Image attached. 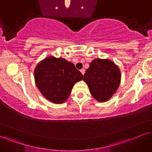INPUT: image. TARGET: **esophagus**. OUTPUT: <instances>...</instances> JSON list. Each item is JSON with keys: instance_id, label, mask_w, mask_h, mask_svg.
Wrapping results in <instances>:
<instances>
[{"instance_id": "obj_1", "label": "esophagus", "mask_w": 152, "mask_h": 152, "mask_svg": "<svg viewBox=\"0 0 152 152\" xmlns=\"http://www.w3.org/2000/svg\"><path fill=\"white\" fill-rule=\"evenodd\" d=\"M80 72H81L82 74L84 75V74H85V69H81V70H80Z\"/></svg>"}]
</instances>
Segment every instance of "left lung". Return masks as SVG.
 <instances>
[{"label": "left lung", "instance_id": "left-lung-1", "mask_svg": "<svg viewBox=\"0 0 152 152\" xmlns=\"http://www.w3.org/2000/svg\"><path fill=\"white\" fill-rule=\"evenodd\" d=\"M121 80L119 67L109 59H94L84 75L91 96L99 102H107L113 96Z\"/></svg>", "mask_w": 152, "mask_h": 152}]
</instances>
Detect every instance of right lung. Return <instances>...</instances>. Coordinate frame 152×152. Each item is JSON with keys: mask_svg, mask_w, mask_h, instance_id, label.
Returning a JSON list of instances; mask_svg holds the SVG:
<instances>
[{"mask_svg": "<svg viewBox=\"0 0 152 152\" xmlns=\"http://www.w3.org/2000/svg\"><path fill=\"white\" fill-rule=\"evenodd\" d=\"M83 75L73 63L63 58L48 56L34 69V80L39 90L47 100L63 104L68 99L73 86Z\"/></svg>", "mask_w": 152, "mask_h": 152, "instance_id": "obj_1", "label": "right lung"}]
</instances>
